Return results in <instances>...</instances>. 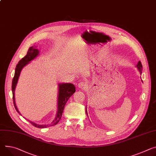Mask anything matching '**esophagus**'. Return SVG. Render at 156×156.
Returning a JSON list of instances; mask_svg holds the SVG:
<instances>
[{
    "label": "esophagus",
    "instance_id": "obj_1",
    "mask_svg": "<svg viewBox=\"0 0 156 156\" xmlns=\"http://www.w3.org/2000/svg\"><path fill=\"white\" fill-rule=\"evenodd\" d=\"M87 86V84L85 82H80L78 84V87L80 88H84Z\"/></svg>",
    "mask_w": 156,
    "mask_h": 156
}]
</instances>
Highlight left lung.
<instances>
[{"mask_svg":"<svg viewBox=\"0 0 156 156\" xmlns=\"http://www.w3.org/2000/svg\"><path fill=\"white\" fill-rule=\"evenodd\" d=\"M136 66L137 67V68H138L139 71V72H140V74L142 73V70H143V65H142V63H141V62H140V61H139V62L137 63V65H136ZM86 112H87V109H86Z\"/></svg>","mask_w":156,"mask_h":156,"instance_id":"8db88e82","label":"left lung"}]
</instances>
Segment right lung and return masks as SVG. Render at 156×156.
<instances>
[{
  "label": "right lung",
  "instance_id": "1",
  "mask_svg": "<svg viewBox=\"0 0 156 156\" xmlns=\"http://www.w3.org/2000/svg\"><path fill=\"white\" fill-rule=\"evenodd\" d=\"M39 51L35 48L34 47H30L27 51V55L24 56L23 58H22L19 62V63L17 65L15 71V75H14L12 83V91L13 94V105L15 106V108L16 111L20 115V112L19 111L16 101H15V94H14V91H15V89L17 85V83L19 80V77L20 76L21 70L22 68L28 63H29L30 61L34 60L36 56L38 55ZM75 87L74 84L72 83H60L58 84V111L57 113H56V117L55 119L53 121V122L51 123V124H47V125H40L37 124L32 121H29L33 126H34L38 128H45L47 127H48L50 126H53L57 124L59 121L60 120L62 113L64 109V107L68 100V99L72 96V94L75 92Z\"/></svg>",
  "mask_w": 156,
  "mask_h": 156
}]
</instances>
